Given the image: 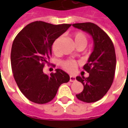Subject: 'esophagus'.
<instances>
[{
	"label": "esophagus",
	"mask_w": 128,
	"mask_h": 128,
	"mask_svg": "<svg viewBox=\"0 0 128 128\" xmlns=\"http://www.w3.org/2000/svg\"><path fill=\"white\" fill-rule=\"evenodd\" d=\"M75 80H76L75 77H74V76H72V75H70V82H72L75 81Z\"/></svg>",
	"instance_id": "esophagus-1"
}]
</instances>
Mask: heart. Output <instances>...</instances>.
Here are the masks:
<instances>
[{"label": "heart", "instance_id": "heart-1", "mask_svg": "<svg viewBox=\"0 0 128 128\" xmlns=\"http://www.w3.org/2000/svg\"><path fill=\"white\" fill-rule=\"evenodd\" d=\"M72 38L76 47L83 46L84 48H85L88 44V37L84 32H75V34H73L72 35ZM60 41V38L56 39L53 43L52 49H53V52H55V53H58V45ZM61 65L63 68L70 72H74L78 67V63L74 60H67L63 61L62 62Z\"/></svg>", "mask_w": 128, "mask_h": 128}]
</instances>
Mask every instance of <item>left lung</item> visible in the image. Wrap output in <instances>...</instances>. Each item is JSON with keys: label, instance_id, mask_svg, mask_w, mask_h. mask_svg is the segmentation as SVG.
Returning <instances> with one entry per match:
<instances>
[{"label": "left lung", "instance_id": "left-lung-1", "mask_svg": "<svg viewBox=\"0 0 128 128\" xmlns=\"http://www.w3.org/2000/svg\"><path fill=\"white\" fill-rule=\"evenodd\" d=\"M72 26L88 33L94 41V50L88 63L84 66L89 77L76 78L84 85L83 91L76 96L86 103L97 102L107 93L114 80L116 69L114 46L108 34L95 24L75 23Z\"/></svg>", "mask_w": 128, "mask_h": 128}]
</instances>
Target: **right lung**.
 <instances>
[{"mask_svg":"<svg viewBox=\"0 0 128 128\" xmlns=\"http://www.w3.org/2000/svg\"><path fill=\"white\" fill-rule=\"evenodd\" d=\"M71 26L70 24H52L36 21L27 24L16 36L11 50L14 78L20 90L29 101L44 104L56 96L62 84L70 80L61 69L48 75L45 64H50L54 41Z\"/></svg>","mask_w":128,"mask_h":128,"instance_id":"right-lung-1","label":"right lung"}]
</instances>
